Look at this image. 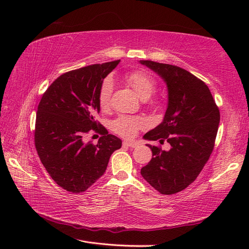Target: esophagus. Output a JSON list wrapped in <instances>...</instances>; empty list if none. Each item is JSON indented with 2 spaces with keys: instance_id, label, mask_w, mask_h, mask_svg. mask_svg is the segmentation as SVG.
I'll list each match as a JSON object with an SVG mask.
<instances>
[{
  "instance_id": "34e87169",
  "label": "esophagus",
  "mask_w": 249,
  "mask_h": 249,
  "mask_svg": "<svg viewBox=\"0 0 249 249\" xmlns=\"http://www.w3.org/2000/svg\"><path fill=\"white\" fill-rule=\"evenodd\" d=\"M124 146H129V147H136L138 145L137 142L135 141H131V140H125L123 142Z\"/></svg>"
}]
</instances>
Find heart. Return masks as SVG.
Here are the masks:
<instances>
[{
    "label": "heart",
    "mask_w": 249,
    "mask_h": 249,
    "mask_svg": "<svg viewBox=\"0 0 249 249\" xmlns=\"http://www.w3.org/2000/svg\"><path fill=\"white\" fill-rule=\"evenodd\" d=\"M125 81L142 101L148 100L156 89V82L154 79L142 71H134L129 73L125 77ZM112 91L113 82L111 79H106L102 83L99 96H97V101H99V105L102 109H106L109 106ZM144 125L145 120L141 117L122 115L115 120H113L111 124V129L123 137H132L140 127Z\"/></svg>",
    "instance_id": "heart-1"
}]
</instances>
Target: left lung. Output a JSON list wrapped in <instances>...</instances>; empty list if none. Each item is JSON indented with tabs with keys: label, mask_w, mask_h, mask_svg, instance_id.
Instances as JSON below:
<instances>
[{
	"label": "left lung",
	"mask_w": 249,
	"mask_h": 249,
	"mask_svg": "<svg viewBox=\"0 0 249 249\" xmlns=\"http://www.w3.org/2000/svg\"><path fill=\"white\" fill-rule=\"evenodd\" d=\"M167 87V108L162 123L143 138L166 140L169 150L146 144L153 158L141 176L162 194L184 190L197 178L212 154L220 113L209 87L178 66L141 60Z\"/></svg>",
	"instance_id": "1"
}]
</instances>
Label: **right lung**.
I'll use <instances>...</instances> for the list:
<instances>
[{
	"instance_id": "1",
	"label": "right lung",
	"mask_w": 249,
	"mask_h": 249,
	"mask_svg": "<svg viewBox=\"0 0 249 249\" xmlns=\"http://www.w3.org/2000/svg\"><path fill=\"white\" fill-rule=\"evenodd\" d=\"M119 62L65 72L41 97L35 124L36 150L51 178L66 191L87 190L106 171L114 150L122 147V140L104 126L96 145L83 141L84 134L97 127L101 85Z\"/></svg>"
}]
</instances>
